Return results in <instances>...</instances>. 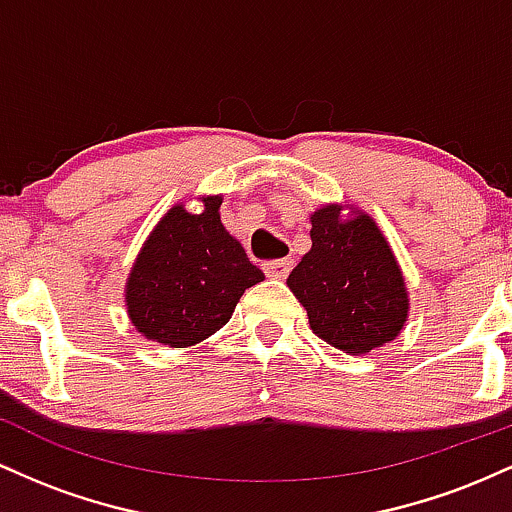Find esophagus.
Segmentation results:
<instances>
[{
  "mask_svg": "<svg viewBox=\"0 0 512 512\" xmlns=\"http://www.w3.org/2000/svg\"><path fill=\"white\" fill-rule=\"evenodd\" d=\"M293 267V260L291 257H281V260H269L264 264V274L269 276V279H286Z\"/></svg>",
  "mask_w": 512,
  "mask_h": 512,
  "instance_id": "esophagus-1",
  "label": "esophagus"
}]
</instances>
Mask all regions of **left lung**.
<instances>
[{"instance_id":"8db88e82","label":"left lung","mask_w":512,"mask_h":512,"mask_svg":"<svg viewBox=\"0 0 512 512\" xmlns=\"http://www.w3.org/2000/svg\"><path fill=\"white\" fill-rule=\"evenodd\" d=\"M322 204L310 214V248L286 279L310 330L344 354L395 342L409 317V291L392 245L366 211Z\"/></svg>"}]
</instances>
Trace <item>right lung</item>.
<instances>
[{
  "label": "right lung",
  "mask_w": 512,
  "mask_h": 512,
  "mask_svg": "<svg viewBox=\"0 0 512 512\" xmlns=\"http://www.w3.org/2000/svg\"><path fill=\"white\" fill-rule=\"evenodd\" d=\"M197 199V214L178 202L161 216L125 284L134 330L170 349H187L219 332L245 289L264 279L221 223L223 195Z\"/></svg>",
  "instance_id": "right-lung-1"
}]
</instances>
